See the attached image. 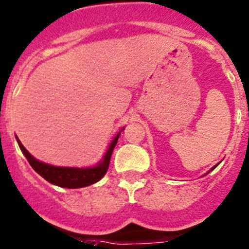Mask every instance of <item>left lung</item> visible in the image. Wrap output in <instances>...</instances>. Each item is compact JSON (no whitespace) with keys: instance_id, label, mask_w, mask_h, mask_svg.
Returning <instances> with one entry per match:
<instances>
[{"instance_id":"1","label":"left lung","mask_w":249,"mask_h":249,"mask_svg":"<svg viewBox=\"0 0 249 249\" xmlns=\"http://www.w3.org/2000/svg\"><path fill=\"white\" fill-rule=\"evenodd\" d=\"M216 166H217V164H216ZM216 166H215V167H216ZM215 167H213V168H215ZM213 169H211V171H213Z\"/></svg>"}]
</instances>
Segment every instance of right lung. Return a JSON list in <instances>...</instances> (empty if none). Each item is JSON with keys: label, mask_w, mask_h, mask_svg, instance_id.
<instances>
[{"label": "right lung", "mask_w": 249, "mask_h": 249, "mask_svg": "<svg viewBox=\"0 0 249 249\" xmlns=\"http://www.w3.org/2000/svg\"><path fill=\"white\" fill-rule=\"evenodd\" d=\"M120 136V132L118 134L111 143L109 145L108 151L104 155L102 162H99L97 166L92 167V168H69V167H56L50 166V164L43 163V162L38 161L34 159L27 150L24 146L22 145L19 140H18V145H19L20 150L24 153V156L27 157L28 162L36 173H39L44 179L48 180L49 183L55 185H59L62 188H82L87 187V185L97 183L99 179L103 178L104 174L107 173L109 167V162H110L111 153H113L114 147L117 145L118 139Z\"/></svg>", "instance_id": "right-lung-1"}]
</instances>
